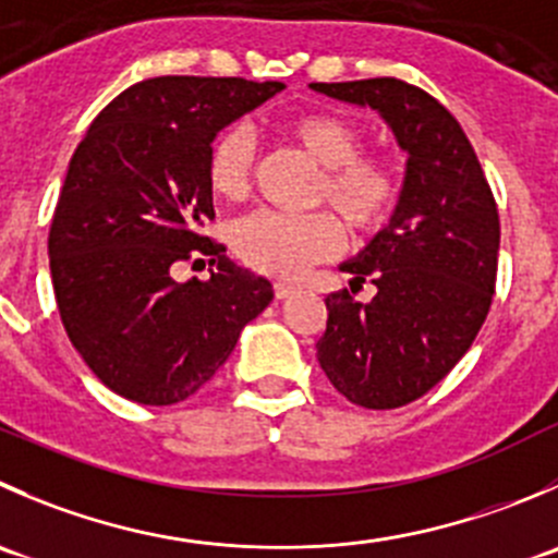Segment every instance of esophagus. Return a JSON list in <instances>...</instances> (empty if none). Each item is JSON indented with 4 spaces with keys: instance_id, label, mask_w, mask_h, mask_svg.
Listing matches in <instances>:
<instances>
[{
    "instance_id": "esophagus-1",
    "label": "esophagus",
    "mask_w": 558,
    "mask_h": 558,
    "mask_svg": "<svg viewBox=\"0 0 558 558\" xmlns=\"http://www.w3.org/2000/svg\"><path fill=\"white\" fill-rule=\"evenodd\" d=\"M294 289H296V286L286 283V280H275V286H272V291H275V296H278V300H286V296H291V294H294Z\"/></svg>"
}]
</instances>
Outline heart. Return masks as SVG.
I'll list each match as a JSON object with an SVG mask.
<instances>
[{
	"label": "heart",
	"mask_w": 558,
	"mask_h": 558,
	"mask_svg": "<svg viewBox=\"0 0 558 558\" xmlns=\"http://www.w3.org/2000/svg\"><path fill=\"white\" fill-rule=\"evenodd\" d=\"M280 133L318 166L311 204L329 207L351 236H376L403 202V171L378 149H360L354 122L332 111H302L280 124ZM256 149L242 130H226L207 153V185L223 202H242L253 187ZM340 226L324 209L305 215L253 213L234 226V251L251 269L275 278H296L340 247Z\"/></svg>",
	"instance_id": "obj_1"
}]
</instances>
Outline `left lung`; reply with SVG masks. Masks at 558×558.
Returning <instances> with one entry per match:
<instances>
[{
  "label": "left lung",
  "instance_id": "obj_1",
  "mask_svg": "<svg viewBox=\"0 0 558 558\" xmlns=\"http://www.w3.org/2000/svg\"><path fill=\"white\" fill-rule=\"evenodd\" d=\"M338 100L371 106L409 153L403 202L392 223L343 272L349 289L324 300L318 365L362 409H398L423 398L458 365L490 311L499 269V209L458 119L400 78L311 84Z\"/></svg>",
  "mask_w": 558,
  "mask_h": 558
}]
</instances>
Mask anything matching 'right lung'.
<instances>
[{"instance_id":"add662e5","label":"right lung","mask_w":558,"mask_h":558,"mask_svg":"<svg viewBox=\"0 0 558 558\" xmlns=\"http://www.w3.org/2000/svg\"><path fill=\"white\" fill-rule=\"evenodd\" d=\"M280 89L202 75L138 81L75 147L48 229L53 296L70 343L122 398H191L272 300V283L229 262L204 229L215 220V133ZM202 257L216 267L210 280L177 284L170 269Z\"/></svg>"}]
</instances>
